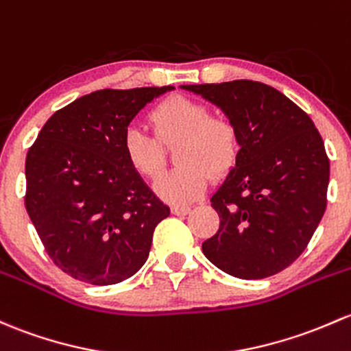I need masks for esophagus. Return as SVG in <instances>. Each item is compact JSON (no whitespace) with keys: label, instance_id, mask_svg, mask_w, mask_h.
Here are the masks:
<instances>
[{"label":"esophagus","instance_id":"1","mask_svg":"<svg viewBox=\"0 0 351 351\" xmlns=\"http://www.w3.org/2000/svg\"><path fill=\"white\" fill-rule=\"evenodd\" d=\"M171 212L175 213V215H188V213L191 212V206H171Z\"/></svg>","mask_w":351,"mask_h":351}]
</instances>
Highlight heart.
Here are the masks:
<instances>
[{
	"label": "heart",
	"instance_id": "1",
	"mask_svg": "<svg viewBox=\"0 0 351 351\" xmlns=\"http://www.w3.org/2000/svg\"><path fill=\"white\" fill-rule=\"evenodd\" d=\"M151 123L158 139L139 126H129L123 136V149L136 171L153 178L165 165L160 145H178L175 160L182 166L163 173L153 183L154 191L169 204L197 200L206 188L210 173L220 178L235 165L241 147L237 128L223 117H212L202 102L183 95L166 99L153 109Z\"/></svg>",
	"mask_w": 351,
	"mask_h": 351
}]
</instances>
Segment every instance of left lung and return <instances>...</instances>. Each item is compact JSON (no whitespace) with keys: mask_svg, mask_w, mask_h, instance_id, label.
Segmentation results:
<instances>
[{"mask_svg":"<svg viewBox=\"0 0 351 351\" xmlns=\"http://www.w3.org/2000/svg\"><path fill=\"white\" fill-rule=\"evenodd\" d=\"M212 102L237 128V160L210 202L220 228L206 259L239 279L291 265L323 219L330 161L311 117L274 87L254 80L180 86Z\"/></svg>","mask_w":351,"mask_h":351,"instance_id":"1","label":"left lung"}]
</instances>
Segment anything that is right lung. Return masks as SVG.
<instances>
[{"instance_id": "1", "label": "right lung", "mask_w": 351, "mask_h": 351, "mask_svg": "<svg viewBox=\"0 0 351 351\" xmlns=\"http://www.w3.org/2000/svg\"><path fill=\"white\" fill-rule=\"evenodd\" d=\"M171 90L92 92L57 110L29 147L27 212L50 259L73 279L109 286L146 263L169 206L129 165L123 136L146 104Z\"/></svg>"}]
</instances>
